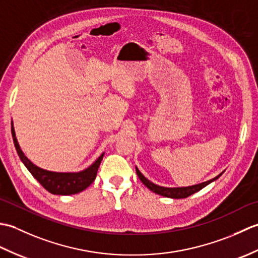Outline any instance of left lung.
<instances>
[{"mask_svg": "<svg viewBox=\"0 0 258 258\" xmlns=\"http://www.w3.org/2000/svg\"><path fill=\"white\" fill-rule=\"evenodd\" d=\"M136 174H138L139 178L142 180V183H143L147 188H150L152 191H154V193H156L158 195H162V196H165V197H171V199H186V197H188L189 195L196 193V191L201 190L202 188H204L206 185L212 183L213 180L217 179L222 175V174H220L218 176L214 177L213 179L207 180V182L197 184V185H193V186H188V187L168 188V187H163V186L155 185L154 183L150 182L149 179L144 177V175H142V173L139 171L138 168H136Z\"/></svg>", "mask_w": 258, "mask_h": 258, "instance_id": "left-lung-1", "label": "left lung"}]
</instances>
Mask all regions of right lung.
Segmentation results:
<instances>
[{"label": "right lung", "mask_w": 258, "mask_h": 258, "mask_svg": "<svg viewBox=\"0 0 258 258\" xmlns=\"http://www.w3.org/2000/svg\"><path fill=\"white\" fill-rule=\"evenodd\" d=\"M11 131H12L14 146L21 158V161L23 162V164L26 166V168L29 169L33 176L37 179V182L46 190L50 191V193L55 195L78 194L80 191L84 190L86 187H89V186L94 182L104 154L98 157L89 168H86L84 171L79 173H56L45 171V169H42L34 165V164L24 155V153L22 152L18 143V140L15 138L13 124Z\"/></svg>", "instance_id": "add662e5"}]
</instances>
